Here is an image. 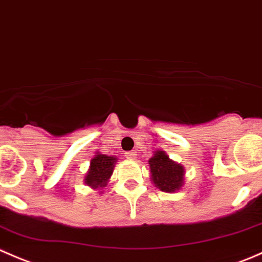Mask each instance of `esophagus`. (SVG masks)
Here are the masks:
<instances>
[{
	"label": "esophagus",
	"instance_id": "34e87169",
	"mask_svg": "<svg viewBox=\"0 0 262 262\" xmlns=\"http://www.w3.org/2000/svg\"><path fill=\"white\" fill-rule=\"evenodd\" d=\"M125 157L127 158L128 160H135L137 158V154H136V151H127V152H125Z\"/></svg>",
	"mask_w": 262,
	"mask_h": 262
}]
</instances>
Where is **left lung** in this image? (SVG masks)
Here are the masks:
<instances>
[{"mask_svg": "<svg viewBox=\"0 0 262 262\" xmlns=\"http://www.w3.org/2000/svg\"><path fill=\"white\" fill-rule=\"evenodd\" d=\"M149 167L152 183L160 191L176 192L182 188L185 182V168L169 159L165 151H154V155L149 159Z\"/></svg>", "mask_w": 262, "mask_h": 262, "instance_id": "left-lung-1", "label": "left lung"}]
</instances>
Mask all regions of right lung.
<instances>
[{"label":"right lung","mask_w":262,"mask_h":262,"mask_svg":"<svg viewBox=\"0 0 262 262\" xmlns=\"http://www.w3.org/2000/svg\"><path fill=\"white\" fill-rule=\"evenodd\" d=\"M117 160L116 157H110V155L100 154L99 151H97L94 158L90 160V167L85 176L84 182L94 190H98V188L103 190L112 176Z\"/></svg>","instance_id":"1"}]
</instances>
